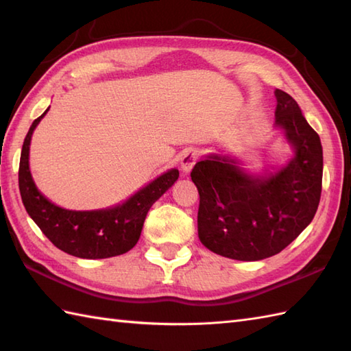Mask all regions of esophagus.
Masks as SVG:
<instances>
[{
  "mask_svg": "<svg viewBox=\"0 0 351 351\" xmlns=\"http://www.w3.org/2000/svg\"><path fill=\"white\" fill-rule=\"evenodd\" d=\"M199 158V152L195 151V149H190V151L185 152L181 158V169L184 173H189V171L195 166L196 161Z\"/></svg>",
  "mask_w": 351,
  "mask_h": 351,
  "instance_id": "34e87169",
  "label": "esophagus"
}]
</instances>
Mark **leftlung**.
Instances as JSON below:
<instances>
[{"instance_id": "1", "label": "left lung", "mask_w": 351, "mask_h": 351, "mask_svg": "<svg viewBox=\"0 0 351 351\" xmlns=\"http://www.w3.org/2000/svg\"><path fill=\"white\" fill-rule=\"evenodd\" d=\"M276 125L285 130L295 155L285 167L253 178L228 156L196 162L197 229L206 249L238 261H259L282 252L314 219L322 197L323 147L302 110L276 88Z\"/></svg>"}]
</instances>
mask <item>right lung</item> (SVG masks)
I'll list each match as a JSON object with an SVG mask.
<instances>
[{"mask_svg": "<svg viewBox=\"0 0 351 351\" xmlns=\"http://www.w3.org/2000/svg\"><path fill=\"white\" fill-rule=\"evenodd\" d=\"M47 111L29 126L21 152L19 191L29 217L56 247L72 256L101 259L131 250L138 241L149 208L173 185L180 171H166L125 204L110 210L69 211L58 208L36 189L28 167L32 134Z\"/></svg>", "mask_w": 351, "mask_h": 351, "instance_id": "1", "label": "right lung"}]
</instances>
